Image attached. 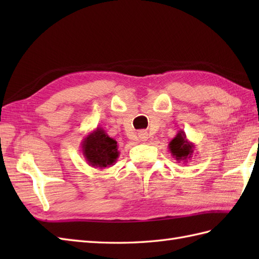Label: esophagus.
<instances>
[{
  "label": "esophagus",
  "instance_id": "34e87169",
  "mask_svg": "<svg viewBox=\"0 0 259 259\" xmlns=\"http://www.w3.org/2000/svg\"><path fill=\"white\" fill-rule=\"evenodd\" d=\"M139 139H140L141 141H146V140L148 139L147 131H140V133H139Z\"/></svg>",
  "mask_w": 259,
  "mask_h": 259
}]
</instances>
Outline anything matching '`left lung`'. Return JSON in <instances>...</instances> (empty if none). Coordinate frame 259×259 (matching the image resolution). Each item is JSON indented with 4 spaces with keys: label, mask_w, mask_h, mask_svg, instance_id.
<instances>
[{
    "label": "left lung",
    "mask_w": 259,
    "mask_h": 259,
    "mask_svg": "<svg viewBox=\"0 0 259 259\" xmlns=\"http://www.w3.org/2000/svg\"><path fill=\"white\" fill-rule=\"evenodd\" d=\"M169 151L178 162H188L195 153L194 142L187 139L185 131L180 130L175 138L169 142Z\"/></svg>",
    "instance_id": "1"
}]
</instances>
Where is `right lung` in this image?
Listing matches in <instances>:
<instances>
[{"label":"right lung","instance_id":"right-lung-1","mask_svg":"<svg viewBox=\"0 0 259 259\" xmlns=\"http://www.w3.org/2000/svg\"><path fill=\"white\" fill-rule=\"evenodd\" d=\"M82 153L93 168L111 167L119 158L117 141L110 138L101 126H98L81 142Z\"/></svg>","mask_w":259,"mask_h":259}]
</instances>
